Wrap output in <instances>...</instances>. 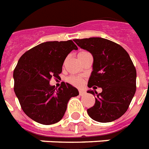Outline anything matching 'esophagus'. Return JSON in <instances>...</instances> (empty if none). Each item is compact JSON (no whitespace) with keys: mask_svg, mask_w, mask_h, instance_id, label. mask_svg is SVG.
<instances>
[{"mask_svg":"<svg viewBox=\"0 0 149 149\" xmlns=\"http://www.w3.org/2000/svg\"><path fill=\"white\" fill-rule=\"evenodd\" d=\"M79 95H80V96H84L85 94H86V92H85V91H82V90H79Z\"/></svg>","mask_w":149,"mask_h":149,"instance_id":"obj_1","label":"esophagus"}]
</instances>
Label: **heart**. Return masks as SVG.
I'll list each match as a JSON object with an SVG mask.
<instances>
[{
    "instance_id": "1",
    "label": "heart",
    "mask_w": 149,
    "mask_h": 149,
    "mask_svg": "<svg viewBox=\"0 0 149 149\" xmlns=\"http://www.w3.org/2000/svg\"><path fill=\"white\" fill-rule=\"evenodd\" d=\"M86 53H88V52L86 51H80L78 53V58L84 56V55H86ZM67 81L70 83V84L74 85V86H81L82 84H84V79L83 78L79 77H77V76H70V77L67 78Z\"/></svg>"
}]
</instances>
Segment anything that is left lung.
<instances>
[{
    "instance_id": "obj_1",
    "label": "left lung",
    "mask_w": 149,
    "mask_h": 149,
    "mask_svg": "<svg viewBox=\"0 0 149 149\" xmlns=\"http://www.w3.org/2000/svg\"><path fill=\"white\" fill-rule=\"evenodd\" d=\"M73 41L93 57L88 87L102 88L100 93L88 91L97 94L94 105L87 109L89 116L102 123L117 120L127 111L136 91V70L129 55L122 46L103 38Z\"/></svg>"
}]
</instances>
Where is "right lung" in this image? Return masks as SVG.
<instances>
[{
    "label": "right lung",
    "instance_id": "add662e5",
    "mask_svg": "<svg viewBox=\"0 0 149 149\" xmlns=\"http://www.w3.org/2000/svg\"><path fill=\"white\" fill-rule=\"evenodd\" d=\"M78 48L72 40L46 42L25 52L14 70V91L25 114L42 125L58 122L68 101L79 95L77 88L63 82L56 90L52 78H59L66 56Z\"/></svg>",
    "mask_w": 149,
    "mask_h": 149
}]
</instances>
